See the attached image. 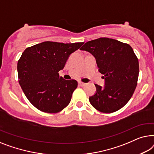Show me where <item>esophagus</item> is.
I'll use <instances>...</instances> for the list:
<instances>
[{
  "label": "esophagus",
  "mask_w": 154,
  "mask_h": 154,
  "mask_svg": "<svg viewBox=\"0 0 154 154\" xmlns=\"http://www.w3.org/2000/svg\"><path fill=\"white\" fill-rule=\"evenodd\" d=\"M78 84H79V85H80L81 86H84L86 85V83H84V82H78Z\"/></svg>",
  "instance_id": "1"
}]
</instances>
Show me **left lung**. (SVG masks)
I'll use <instances>...</instances> for the list:
<instances>
[{
	"mask_svg": "<svg viewBox=\"0 0 154 154\" xmlns=\"http://www.w3.org/2000/svg\"><path fill=\"white\" fill-rule=\"evenodd\" d=\"M80 49L94 56L105 79L103 87L95 84L96 91L89 97L90 103L104 113L120 109L131 98L137 84L139 62L133 48L114 39L100 38L86 42Z\"/></svg>",
	"mask_w": 154,
	"mask_h": 154,
	"instance_id": "left-lung-1",
	"label": "left lung"
}]
</instances>
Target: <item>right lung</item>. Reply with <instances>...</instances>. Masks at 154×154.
<instances>
[{
	"label": "right lung",
	"instance_id": "add662e5",
	"mask_svg": "<svg viewBox=\"0 0 154 154\" xmlns=\"http://www.w3.org/2000/svg\"><path fill=\"white\" fill-rule=\"evenodd\" d=\"M84 42H41L28 47L17 63L19 82L34 107L47 113H57L68 105L77 87L75 79L59 77L71 54Z\"/></svg>",
	"mask_w": 154,
	"mask_h": 154
}]
</instances>
